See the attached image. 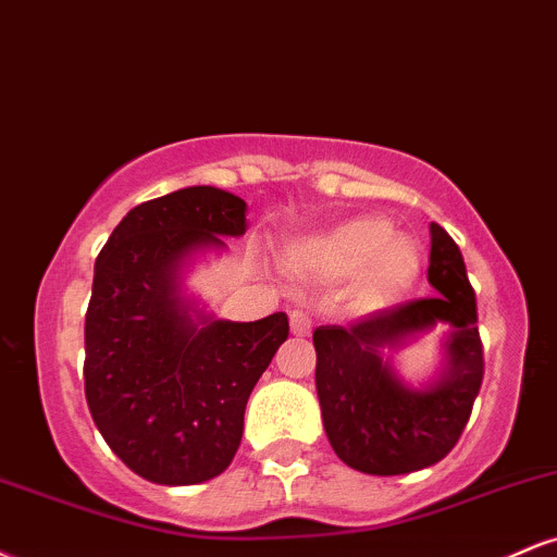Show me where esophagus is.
Masks as SVG:
<instances>
[{
  "instance_id": "esophagus-1",
  "label": "esophagus",
  "mask_w": 557,
  "mask_h": 557,
  "mask_svg": "<svg viewBox=\"0 0 557 557\" xmlns=\"http://www.w3.org/2000/svg\"><path fill=\"white\" fill-rule=\"evenodd\" d=\"M290 332L293 335H309L311 332V317H309V311H304V309H293L290 311Z\"/></svg>"
}]
</instances>
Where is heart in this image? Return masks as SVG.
<instances>
[{
  "label": "heart",
  "mask_w": 557,
  "mask_h": 557,
  "mask_svg": "<svg viewBox=\"0 0 557 557\" xmlns=\"http://www.w3.org/2000/svg\"><path fill=\"white\" fill-rule=\"evenodd\" d=\"M306 267L327 277L354 272V298L361 309H382L406 296L421 272V251L408 235H395L385 216L361 214L309 235L296 246Z\"/></svg>",
  "instance_id": "obj_1"
}]
</instances>
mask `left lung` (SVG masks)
Listing matches in <instances>:
<instances>
[{"label": "left lung", "mask_w": 557, "mask_h": 557, "mask_svg": "<svg viewBox=\"0 0 557 557\" xmlns=\"http://www.w3.org/2000/svg\"><path fill=\"white\" fill-rule=\"evenodd\" d=\"M430 233L426 277L437 296L374 311L348 327L314 330L324 432L337 458L363 474H411L443 461L461 437L482 387L476 296L461 248L437 222ZM437 323L454 330L446 338L444 372L424 388L406 386L381 354Z\"/></svg>", "instance_id": "obj_1"}]
</instances>
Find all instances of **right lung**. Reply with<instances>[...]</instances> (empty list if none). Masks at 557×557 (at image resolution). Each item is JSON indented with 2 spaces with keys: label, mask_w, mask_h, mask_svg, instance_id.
<instances>
[{
  "label": "right lung",
  "mask_w": 557,
  "mask_h": 557,
  "mask_svg": "<svg viewBox=\"0 0 557 557\" xmlns=\"http://www.w3.org/2000/svg\"><path fill=\"white\" fill-rule=\"evenodd\" d=\"M246 201L194 185L138 203L96 257L86 311V400L114 456L168 487L220 476L248 395L287 341L283 311L227 322L183 296V264L246 233Z\"/></svg>",
  "instance_id": "right-lung-1"
}]
</instances>
